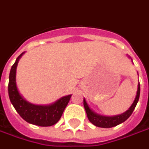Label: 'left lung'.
Returning <instances> with one entry per match:
<instances>
[{"mask_svg":"<svg viewBox=\"0 0 149 149\" xmlns=\"http://www.w3.org/2000/svg\"><path fill=\"white\" fill-rule=\"evenodd\" d=\"M139 94H140V85L138 84V89H137V93H136V96L135 99L133 102V104H131V106L128 110L119 114V115L112 116V117H108V116H102L100 114H97L95 112H93L88 106V103L86 102V100L84 99V106L85 110L87 113V116H88V120L92 123L93 125H95L98 127H103V128H110L116 127L119 124L123 123L131 115V113H133L134 109H135L136 104L139 101Z\"/></svg>","mask_w":149,"mask_h":149,"instance_id":"1","label":"left lung"}]
</instances>
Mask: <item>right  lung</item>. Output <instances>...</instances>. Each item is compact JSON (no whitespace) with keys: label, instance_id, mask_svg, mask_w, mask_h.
Wrapping results in <instances>:
<instances>
[{"label":"right lung","instance_id":"1","mask_svg":"<svg viewBox=\"0 0 149 149\" xmlns=\"http://www.w3.org/2000/svg\"><path fill=\"white\" fill-rule=\"evenodd\" d=\"M24 52L21 53L12 65L9 77V97L14 109L26 122L40 127H50L61 118L64 109L68 104L71 95L63 96L49 105H36L29 103L18 92L16 84V69L18 61Z\"/></svg>","mask_w":149,"mask_h":149}]
</instances>
